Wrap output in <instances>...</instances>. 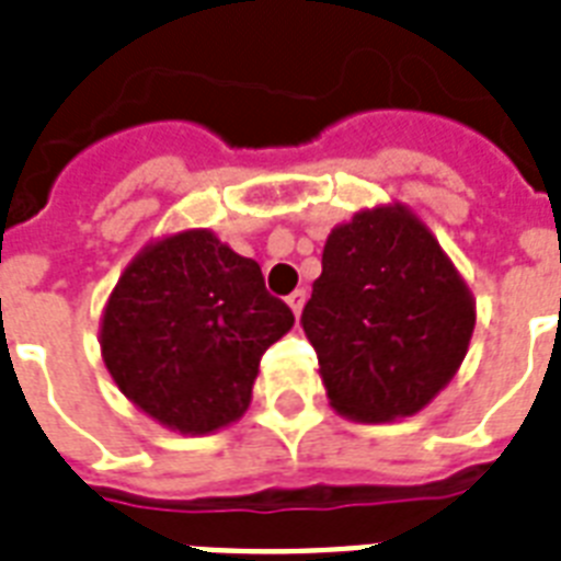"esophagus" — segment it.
<instances>
[{
	"mask_svg": "<svg viewBox=\"0 0 561 561\" xmlns=\"http://www.w3.org/2000/svg\"><path fill=\"white\" fill-rule=\"evenodd\" d=\"M304 301H307V293H304V289H295V293L286 298V304H289V310H293L295 316H301Z\"/></svg>",
	"mask_w": 561,
	"mask_h": 561,
	"instance_id": "esophagus-1",
	"label": "esophagus"
}]
</instances>
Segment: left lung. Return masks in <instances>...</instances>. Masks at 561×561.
<instances>
[{"label":"left lung","mask_w":561,"mask_h":561,"mask_svg":"<svg viewBox=\"0 0 561 561\" xmlns=\"http://www.w3.org/2000/svg\"><path fill=\"white\" fill-rule=\"evenodd\" d=\"M301 321L330 407L386 424L421 412L454 380L477 301L419 213L386 202L328 233Z\"/></svg>","instance_id":"obj_1"}]
</instances>
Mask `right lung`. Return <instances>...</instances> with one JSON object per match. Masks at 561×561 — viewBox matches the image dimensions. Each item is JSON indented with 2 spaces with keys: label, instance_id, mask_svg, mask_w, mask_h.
Returning a JSON list of instances; mask_svg holds the SVG:
<instances>
[{
  "label": "right lung",
  "instance_id": "right-lung-1",
  "mask_svg": "<svg viewBox=\"0 0 561 561\" xmlns=\"http://www.w3.org/2000/svg\"><path fill=\"white\" fill-rule=\"evenodd\" d=\"M295 324L257 260L207 228L146 242L99 321L107 375L149 419L210 436L245 415L260 357Z\"/></svg>",
  "mask_w": 561,
  "mask_h": 561
}]
</instances>
